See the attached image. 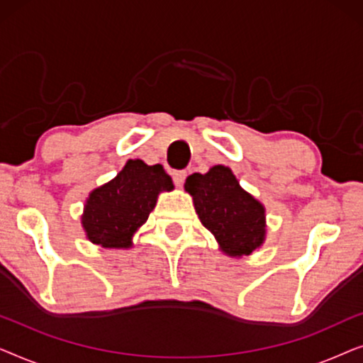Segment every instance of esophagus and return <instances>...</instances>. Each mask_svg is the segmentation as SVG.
Here are the masks:
<instances>
[{"mask_svg":"<svg viewBox=\"0 0 363 363\" xmlns=\"http://www.w3.org/2000/svg\"><path fill=\"white\" fill-rule=\"evenodd\" d=\"M172 177H173V182H175V185L182 186L183 182H185V178H186V172L185 170H175L172 173Z\"/></svg>","mask_w":363,"mask_h":363,"instance_id":"1","label":"esophagus"}]
</instances>
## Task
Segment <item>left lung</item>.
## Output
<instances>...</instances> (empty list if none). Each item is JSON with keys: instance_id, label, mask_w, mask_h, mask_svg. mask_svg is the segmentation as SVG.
<instances>
[{"instance_id": "8db88e82", "label": "left lung", "mask_w": 363, "mask_h": 363, "mask_svg": "<svg viewBox=\"0 0 363 363\" xmlns=\"http://www.w3.org/2000/svg\"><path fill=\"white\" fill-rule=\"evenodd\" d=\"M185 190L193 196L201 225L228 256H247L264 242V206L242 190L228 167L215 165L205 175L193 173L186 178Z\"/></svg>"}]
</instances>
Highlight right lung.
Wrapping results in <instances>:
<instances>
[{"label":"right lung","mask_w":363,"mask_h":363,"mask_svg":"<svg viewBox=\"0 0 363 363\" xmlns=\"http://www.w3.org/2000/svg\"><path fill=\"white\" fill-rule=\"evenodd\" d=\"M173 182L162 165L128 160L117 177L89 195L82 213L87 240L102 247H130L132 236L148 220L158 193Z\"/></svg>","instance_id":"add662e5"}]
</instances>
